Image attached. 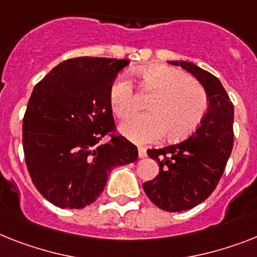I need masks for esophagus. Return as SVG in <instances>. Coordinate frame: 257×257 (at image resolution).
I'll list each match as a JSON object with an SVG mask.
<instances>
[{"mask_svg":"<svg viewBox=\"0 0 257 257\" xmlns=\"http://www.w3.org/2000/svg\"><path fill=\"white\" fill-rule=\"evenodd\" d=\"M138 155H139V158H146L147 156V150L144 147H138Z\"/></svg>","mask_w":257,"mask_h":257,"instance_id":"34e87169","label":"esophagus"}]
</instances>
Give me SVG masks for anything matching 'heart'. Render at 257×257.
Returning <instances> with one entry per match:
<instances>
[{
  "mask_svg": "<svg viewBox=\"0 0 257 257\" xmlns=\"http://www.w3.org/2000/svg\"><path fill=\"white\" fill-rule=\"evenodd\" d=\"M135 73L144 88L158 94L148 105L151 113L137 114L123 122L120 131L124 137L137 143H151L167 134L169 141L176 142L197 130L209 107L207 93L201 84L185 72L167 65L138 68ZM109 101L119 118L137 111V94L126 76H118L111 82Z\"/></svg>",
  "mask_w": 257,
  "mask_h": 257,
  "instance_id": "heart-1",
  "label": "heart"
}]
</instances>
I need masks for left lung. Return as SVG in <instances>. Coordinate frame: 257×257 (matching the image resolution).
Wrapping results in <instances>:
<instances>
[{"instance_id":"8db88e82","label":"left lung","mask_w":257,"mask_h":257,"mask_svg":"<svg viewBox=\"0 0 257 257\" xmlns=\"http://www.w3.org/2000/svg\"><path fill=\"white\" fill-rule=\"evenodd\" d=\"M190 72L209 98L206 115L184 142L147 154L160 172L143 184L148 198L165 211H184L200 205L217 188L234 146V105L217 77L188 61H169Z\"/></svg>"}]
</instances>
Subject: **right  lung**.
Masks as SVG:
<instances>
[{"label": "right lung", "instance_id": "right-lung-1", "mask_svg": "<svg viewBox=\"0 0 257 257\" xmlns=\"http://www.w3.org/2000/svg\"><path fill=\"white\" fill-rule=\"evenodd\" d=\"M123 59L75 57L34 88L23 116L27 171L38 192L60 209H82L103 192L109 173L138 159L135 144L116 133L109 89ZM105 136L110 142L99 144Z\"/></svg>", "mask_w": 257, "mask_h": 257}]
</instances>
